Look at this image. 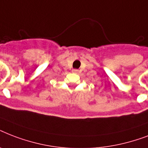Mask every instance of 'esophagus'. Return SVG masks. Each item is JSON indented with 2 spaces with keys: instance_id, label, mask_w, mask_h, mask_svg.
Returning <instances> with one entry per match:
<instances>
[{
  "instance_id": "1",
  "label": "esophagus",
  "mask_w": 148,
  "mask_h": 148,
  "mask_svg": "<svg viewBox=\"0 0 148 148\" xmlns=\"http://www.w3.org/2000/svg\"><path fill=\"white\" fill-rule=\"evenodd\" d=\"M73 71L75 72V73H77V72L78 71V70H73Z\"/></svg>"
}]
</instances>
